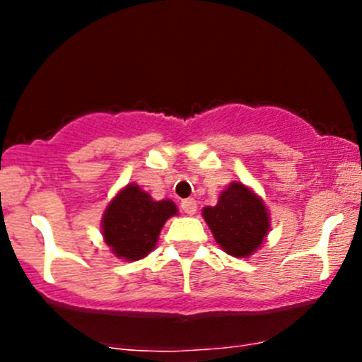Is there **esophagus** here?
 <instances>
[{"label": "esophagus", "instance_id": "34e87169", "mask_svg": "<svg viewBox=\"0 0 362 362\" xmlns=\"http://www.w3.org/2000/svg\"><path fill=\"white\" fill-rule=\"evenodd\" d=\"M180 206H182V211H184V214L194 215L196 214V208H198V204H196L194 199L189 198V199H184V202L180 203Z\"/></svg>", "mask_w": 362, "mask_h": 362}]
</instances>
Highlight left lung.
<instances>
[{"label":"left lung","instance_id":"obj_1","mask_svg":"<svg viewBox=\"0 0 362 362\" xmlns=\"http://www.w3.org/2000/svg\"><path fill=\"white\" fill-rule=\"evenodd\" d=\"M215 242L233 257H249L264 242L269 215L264 202L242 182H231L215 206L203 208Z\"/></svg>","mask_w":362,"mask_h":362}]
</instances>
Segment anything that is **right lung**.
<instances>
[{"label": "right lung", "instance_id": "obj_1", "mask_svg": "<svg viewBox=\"0 0 362 362\" xmlns=\"http://www.w3.org/2000/svg\"><path fill=\"white\" fill-rule=\"evenodd\" d=\"M177 211V204L171 199L154 202L136 184L126 185L103 214L105 243L119 259L138 261L154 250L164 222Z\"/></svg>", "mask_w": 362, "mask_h": 362}]
</instances>
